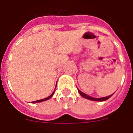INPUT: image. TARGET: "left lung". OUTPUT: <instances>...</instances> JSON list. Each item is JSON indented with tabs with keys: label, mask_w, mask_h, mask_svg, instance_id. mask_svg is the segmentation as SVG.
I'll list each match as a JSON object with an SVG mask.
<instances>
[{
	"label": "left lung",
	"mask_w": 133,
	"mask_h": 133,
	"mask_svg": "<svg viewBox=\"0 0 133 133\" xmlns=\"http://www.w3.org/2000/svg\"><path fill=\"white\" fill-rule=\"evenodd\" d=\"M78 92H79V94H81V96L83 97L86 98V99H90V100H92V101H106V100H107L108 99H109V98H110V97H111L112 95H113V94H112V95H109V96L105 97L94 98V97H92L89 96L88 95H87V94H84V93L82 92V91H80L79 90H78Z\"/></svg>",
	"instance_id": "1"
}]
</instances>
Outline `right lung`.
Returning a JSON list of instances; mask_svg holds the SVG:
<instances>
[{
    "instance_id": "add662e5",
    "label": "right lung",
    "mask_w": 133,
    "mask_h": 133,
    "mask_svg": "<svg viewBox=\"0 0 133 133\" xmlns=\"http://www.w3.org/2000/svg\"><path fill=\"white\" fill-rule=\"evenodd\" d=\"M54 93H55V91H53V92H52V94H51V95H50V96H49L48 97H47V98H45V99H40V100H38V101H32V103H39V102H42V101H46V100H48V99H49L51 97H52V95H53V94H54Z\"/></svg>"
}]
</instances>
